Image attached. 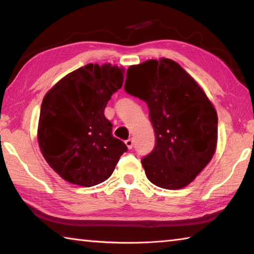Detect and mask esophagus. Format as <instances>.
Returning a JSON list of instances; mask_svg holds the SVG:
<instances>
[{"mask_svg":"<svg viewBox=\"0 0 254 254\" xmlns=\"http://www.w3.org/2000/svg\"><path fill=\"white\" fill-rule=\"evenodd\" d=\"M126 144H127V147L128 149H132V147H133V140H132V139H127V140L126 141Z\"/></svg>","mask_w":254,"mask_h":254,"instance_id":"esophagus-1","label":"esophagus"}]
</instances>
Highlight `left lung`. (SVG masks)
<instances>
[{
  "instance_id": "8db88e82",
  "label": "left lung",
  "mask_w": 254,
  "mask_h": 254,
  "mask_svg": "<svg viewBox=\"0 0 254 254\" xmlns=\"http://www.w3.org/2000/svg\"><path fill=\"white\" fill-rule=\"evenodd\" d=\"M126 91L147 103L156 148L142 159L147 178L165 189L194 182L217 147V113L199 84L174 60L128 67Z\"/></svg>"
}]
</instances>
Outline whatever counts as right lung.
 <instances>
[{
  "instance_id": "1",
  "label": "right lung",
  "mask_w": 254,
  "mask_h": 254,
  "mask_svg": "<svg viewBox=\"0 0 254 254\" xmlns=\"http://www.w3.org/2000/svg\"><path fill=\"white\" fill-rule=\"evenodd\" d=\"M123 77V67L88 64L63 77L45 95L38 144L48 165L66 182L84 187L105 182L127 150L112 134V124L104 117Z\"/></svg>"
}]
</instances>
